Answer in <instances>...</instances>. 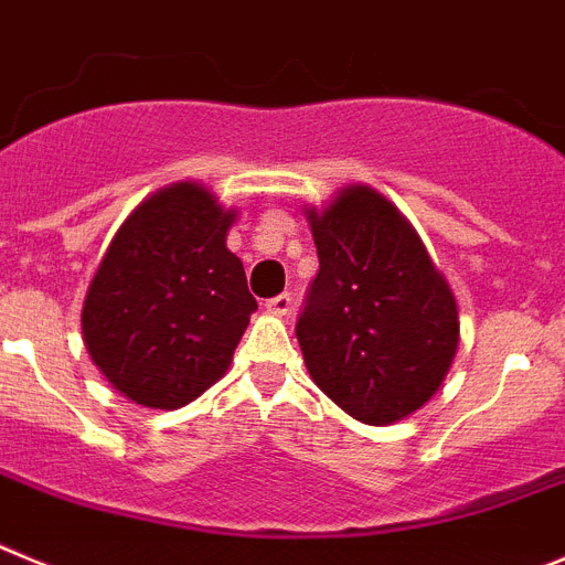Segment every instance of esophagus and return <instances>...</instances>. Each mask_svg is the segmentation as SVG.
I'll use <instances>...</instances> for the list:
<instances>
[{
  "instance_id": "esophagus-1",
  "label": "esophagus",
  "mask_w": 565,
  "mask_h": 565,
  "mask_svg": "<svg viewBox=\"0 0 565 565\" xmlns=\"http://www.w3.org/2000/svg\"><path fill=\"white\" fill-rule=\"evenodd\" d=\"M264 307H267V312H273V315H289V309H292V295L289 292L276 295V298H270V301L264 303Z\"/></svg>"
}]
</instances>
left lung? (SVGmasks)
Masks as SVG:
<instances>
[{
  "instance_id": "1",
  "label": "left lung",
  "mask_w": 565,
  "mask_h": 565,
  "mask_svg": "<svg viewBox=\"0 0 565 565\" xmlns=\"http://www.w3.org/2000/svg\"><path fill=\"white\" fill-rule=\"evenodd\" d=\"M320 270L295 323L309 377L365 425L428 403L459 345V309L403 213L369 185L307 211Z\"/></svg>"
}]
</instances>
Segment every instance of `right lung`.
Returning <instances> with one entry per match:
<instances>
[{"label":"right lung","mask_w":565,"mask_h":565,"mask_svg":"<svg viewBox=\"0 0 565 565\" xmlns=\"http://www.w3.org/2000/svg\"><path fill=\"white\" fill-rule=\"evenodd\" d=\"M236 211L177 182L143 200L86 292V352L111 388L146 408H182L231 365L258 303L225 238Z\"/></svg>","instance_id":"add662e5"}]
</instances>
